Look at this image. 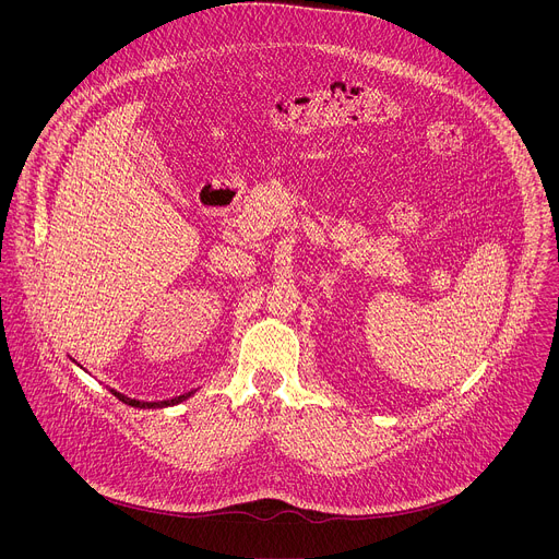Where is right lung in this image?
Masks as SVG:
<instances>
[{
  "instance_id": "obj_1",
  "label": "right lung",
  "mask_w": 559,
  "mask_h": 559,
  "mask_svg": "<svg viewBox=\"0 0 559 559\" xmlns=\"http://www.w3.org/2000/svg\"><path fill=\"white\" fill-rule=\"evenodd\" d=\"M110 393H112L115 397H119L121 403L130 405V407H141V409H158V407H173V405H179V403H183L186 397H190L194 391H188V393H183V395H177V397H173V401H162V403H141V401H134V397H128V395H123V393H119V391H115V389H110Z\"/></svg>"
}]
</instances>
